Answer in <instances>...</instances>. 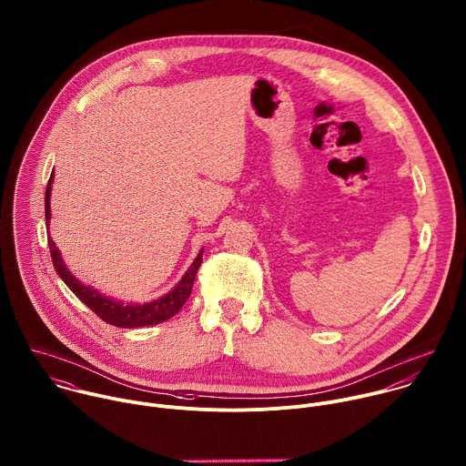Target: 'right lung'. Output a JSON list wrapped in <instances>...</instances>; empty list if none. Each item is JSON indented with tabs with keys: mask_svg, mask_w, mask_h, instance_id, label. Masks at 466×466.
Masks as SVG:
<instances>
[{
	"mask_svg": "<svg viewBox=\"0 0 466 466\" xmlns=\"http://www.w3.org/2000/svg\"><path fill=\"white\" fill-rule=\"evenodd\" d=\"M52 176L48 179L46 185V192H45V221L48 227V219H50V188H52ZM48 248H50V256H52V263L56 272L59 274V278L65 281V285L105 323L119 327V329H136V327H150V325H157L163 323L165 319H170L172 316H176L179 312V309L185 305V301L188 299L190 292H192V285H194V278L198 274V268L201 267V256L203 250L198 254V258L194 259V263L190 265V268L185 272V276L181 278V281L163 298L145 303V305H125L119 301H114L106 296H101L97 290H94L92 287H86L83 283H79L63 265L61 254L56 248L54 241L48 238Z\"/></svg>",
	"mask_w": 466,
	"mask_h": 466,
	"instance_id": "1",
	"label": "right lung"
}]
</instances>
